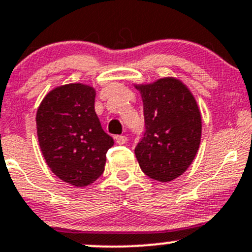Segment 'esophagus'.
<instances>
[{
    "instance_id": "34e87169",
    "label": "esophagus",
    "mask_w": 252,
    "mask_h": 252,
    "mask_svg": "<svg viewBox=\"0 0 252 252\" xmlns=\"http://www.w3.org/2000/svg\"><path fill=\"white\" fill-rule=\"evenodd\" d=\"M116 142H117L118 145H124L126 142V136H122V135H118V136L115 137Z\"/></svg>"
}]
</instances>
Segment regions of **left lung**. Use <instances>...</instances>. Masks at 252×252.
Wrapping results in <instances>:
<instances>
[{"label":"left lung","mask_w":252,"mask_h":252,"mask_svg":"<svg viewBox=\"0 0 252 252\" xmlns=\"http://www.w3.org/2000/svg\"><path fill=\"white\" fill-rule=\"evenodd\" d=\"M144 102L146 133L135 148L141 170L159 182L181 176L202 139V113L189 87L176 77L134 84Z\"/></svg>","instance_id":"1"}]
</instances>
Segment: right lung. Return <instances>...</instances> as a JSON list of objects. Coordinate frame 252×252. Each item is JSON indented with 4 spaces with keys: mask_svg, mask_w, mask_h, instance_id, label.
<instances>
[{
    "mask_svg": "<svg viewBox=\"0 0 252 252\" xmlns=\"http://www.w3.org/2000/svg\"><path fill=\"white\" fill-rule=\"evenodd\" d=\"M94 87L68 83L48 92L37 108L38 144L47 165L76 187L93 184L105 170L113 139L95 113Z\"/></svg>",
    "mask_w": 252,
    "mask_h": 252,
    "instance_id": "1",
    "label": "right lung"
}]
</instances>
